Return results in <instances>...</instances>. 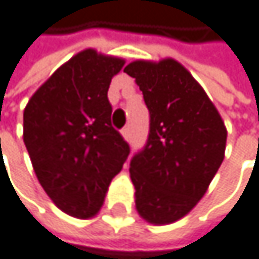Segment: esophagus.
Here are the masks:
<instances>
[{
    "mask_svg": "<svg viewBox=\"0 0 259 259\" xmlns=\"http://www.w3.org/2000/svg\"><path fill=\"white\" fill-rule=\"evenodd\" d=\"M121 134H122L124 140H131V128H128V127H124Z\"/></svg>",
    "mask_w": 259,
    "mask_h": 259,
    "instance_id": "obj_1",
    "label": "esophagus"
}]
</instances>
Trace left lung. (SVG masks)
<instances>
[{"instance_id": "1", "label": "left lung", "mask_w": 259, "mask_h": 259, "mask_svg": "<svg viewBox=\"0 0 259 259\" xmlns=\"http://www.w3.org/2000/svg\"><path fill=\"white\" fill-rule=\"evenodd\" d=\"M143 92L149 137L131 160L138 214L172 224L203 197L224 160L227 128L214 104L174 59L135 60L124 68Z\"/></svg>"}]
</instances>
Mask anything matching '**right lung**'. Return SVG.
Here are the masks:
<instances>
[{
    "label": "right lung",
    "instance_id": "right-lung-1",
    "mask_svg": "<svg viewBox=\"0 0 259 259\" xmlns=\"http://www.w3.org/2000/svg\"><path fill=\"white\" fill-rule=\"evenodd\" d=\"M124 59L85 49L63 63L29 99L23 140L35 176L60 210L98 214L131 147L112 127L107 92Z\"/></svg>",
    "mask_w": 259,
    "mask_h": 259
}]
</instances>
